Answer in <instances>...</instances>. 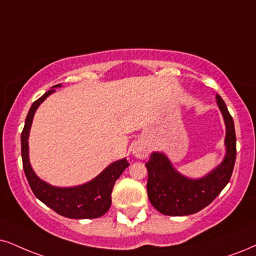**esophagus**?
<instances>
[{"label": "esophagus", "instance_id": "1", "mask_svg": "<svg viewBox=\"0 0 256 256\" xmlns=\"http://www.w3.org/2000/svg\"><path fill=\"white\" fill-rule=\"evenodd\" d=\"M132 154L139 158V160H143V158H146L148 156V148L144 144L137 143L134 144V148H132Z\"/></svg>", "mask_w": 256, "mask_h": 256}]
</instances>
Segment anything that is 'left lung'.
I'll list each match as a JSON object with an SVG mask.
<instances>
[{"label":"left lung","instance_id":"1","mask_svg":"<svg viewBox=\"0 0 256 256\" xmlns=\"http://www.w3.org/2000/svg\"><path fill=\"white\" fill-rule=\"evenodd\" d=\"M216 102L226 122L224 160L204 177L197 180L180 174L163 152H152L148 169V196L151 204L163 215L186 216L198 212L220 195L230 180L236 160L234 120L218 94Z\"/></svg>","mask_w":256,"mask_h":256}]
</instances>
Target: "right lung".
I'll list each match as a JSON object with an SVG mask.
<instances>
[{"label":"right lung","mask_w":256,"mask_h":256,"mask_svg":"<svg viewBox=\"0 0 256 256\" xmlns=\"http://www.w3.org/2000/svg\"><path fill=\"white\" fill-rule=\"evenodd\" d=\"M60 86L61 84L52 87V90L34 102L29 108L24 131L21 134L22 164H24L26 177L34 195L59 215L76 220L100 218L111 206V194L116 180L119 178L122 171L130 166L126 158L110 164L102 174H99L88 183L72 188H58L44 182L35 174L29 162L28 137L35 111L41 102L48 96L56 92V87Z\"/></svg>","instance_id":"1"}]
</instances>
